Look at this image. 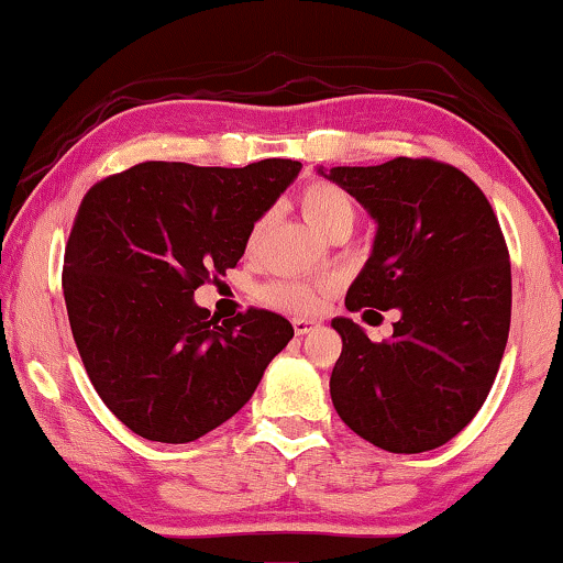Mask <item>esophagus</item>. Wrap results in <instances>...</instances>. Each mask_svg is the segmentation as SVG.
Segmentation results:
<instances>
[{
  "mask_svg": "<svg viewBox=\"0 0 563 563\" xmlns=\"http://www.w3.org/2000/svg\"><path fill=\"white\" fill-rule=\"evenodd\" d=\"M319 327H321V323L313 321V319H292V329H296L298 336L311 334V331H316Z\"/></svg>",
  "mask_w": 563,
  "mask_h": 563,
  "instance_id": "34e87169",
  "label": "esophagus"
}]
</instances>
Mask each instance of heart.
<instances>
[{"label": "heart", "instance_id": "b5f03b06", "mask_svg": "<svg viewBox=\"0 0 563 563\" xmlns=\"http://www.w3.org/2000/svg\"><path fill=\"white\" fill-rule=\"evenodd\" d=\"M298 209L303 213V219L311 224L316 232L321 234H334L346 229L350 232L354 219H357V203L344 188H339L329 180H311L300 188L298 194ZM257 224L247 236V250H252L260 240ZM260 298L265 300L267 306L280 308V311L290 313H311L319 306V296H316L313 288H308L303 283H267L263 290H260Z\"/></svg>", "mask_w": 563, "mask_h": 563}]
</instances>
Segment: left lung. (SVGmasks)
<instances>
[{
  "instance_id": "left-lung-1",
  "label": "left lung",
  "mask_w": 563,
  "mask_h": 563,
  "mask_svg": "<svg viewBox=\"0 0 563 563\" xmlns=\"http://www.w3.org/2000/svg\"><path fill=\"white\" fill-rule=\"evenodd\" d=\"M319 173L377 221L346 308L400 311L385 342L344 316L331 321L344 344L329 383L336 413L393 454L443 446L477 416L508 344L512 285L500 221L470 176L431 157Z\"/></svg>"
}]
</instances>
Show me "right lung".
Wrapping results in <instances>:
<instances>
[{
    "label": "right lung",
    "mask_w": 563,
    "mask_h": 563,
    "mask_svg": "<svg viewBox=\"0 0 563 563\" xmlns=\"http://www.w3.org/2000/svg\"><path fill=\"white\" fill-rule=\"evenodd\" d=\"M298 170L283 157L244 168L153 161L84 196L63 260L70 331L93 390L137 437L188 443L213 431L292 339L280 313L219 321L194 290L240 263Z\"/></svg>",
    "instance_id": "1"
}]
</instances>
